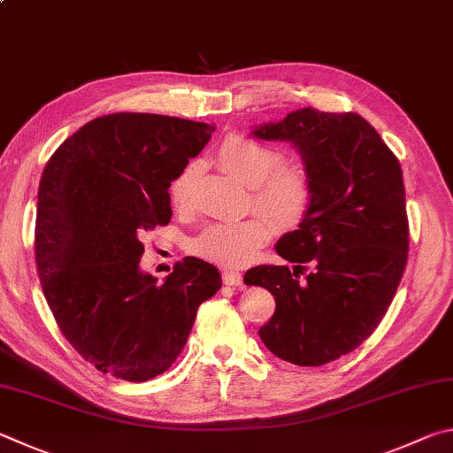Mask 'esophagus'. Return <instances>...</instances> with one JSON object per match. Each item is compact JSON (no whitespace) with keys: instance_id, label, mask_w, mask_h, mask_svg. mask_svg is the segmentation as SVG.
Masks as SVG:
<instances>
[{"instance_id":"obj_1","label":"esophagus","mask_w":453,"mask_h":453,"mask_svg":"<svg viewBox=\"0 0 453 453\" xmlns=\"http://www.w3.org/2000/svg\"><path fill=\"white\" fill-rule=\"evenodd\" d=\"M222 282L228 284V287H241L242 284V276L236 271H225L222 273Z\"/></svg>"}]
</instances>
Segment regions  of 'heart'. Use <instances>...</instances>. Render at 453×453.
<instances>
[{
	"instance_id": "obj_1",
	"label": "heart",
	"mask_w": 453,
	"mask_h": 453,
	"mask_svg": "<svg viewBox=\"0 0 453 453\" xmlns=\"http://www.w3.org/2000/svg\"><path fill=\"white\" fill-rule=\"evenodd\" d=\"M219 165L231 177L252 187V204L263 212L234 222H219L198 234L193 250L222 266H244L273 239L276 226H295L312 201L311 174L300 165L282 163L279 150L244 134H228L217 150ZM196 165L190 163L173 179L169 195L177 209H187L193 198Z\"/></svg>"
}]
</instances>
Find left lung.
Masks as SVG:
<instances>
[{
	"label": "left lung",
	"instance_id": "8db88e82",
	"mask_svg": "<svg viewBox=\"0 0 453 453\" xmlns=\"http://www.w3.org/2000/svg\"><path fill=\"white\" fill-rule=\"evenodd\" d=\"M252 137L287 141L311 174L312 201L276 252L296 266H257L244 282L273 292L276 311L258 336L279 358L322 366L378 328L408 260L406 190L395 155L356 113L292 111ZM304 264L311 271L303 280Z\"/></svg>",
	"mask_w": 453,
	"mask_h": 453
}]
</instances>
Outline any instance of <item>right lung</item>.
Here are the masks:
<instances>
[{"label":"right lung","instance_id":"obj_1","mask_svg":"<svg viewBox=\"0 0 453 453\" xmlns=\"http://www.w3.org/2000/svg\"><path fill=\"white\" fill-rule=\"evenodd\" d=\"M214 125L113 113L75 131L47 161L37 193L35 263L69 344L103 374L147 382L187 344L217 266L182 258L163 284L141 271L142 234L169 225L173 179Z\"/></svg>","mask_w":453,"mask_h":453}]
</instances>
